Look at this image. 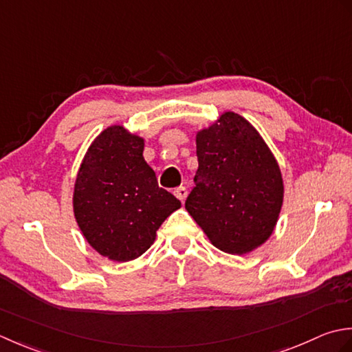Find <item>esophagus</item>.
I'll list each match as a JSON object with an SVG mask.
<instances>
[{
	"label": "esophagus",
	"instance_id": "esophagus-1",
	"mask_svg": "<svg viewBox=\"0 0 352 352\" xmlns=\"http://www.w3.org/2000/svg\"><path fill=\"white\" fill-rule=\"evenodd\" d=\"M173 192H175V196H176L179 200H181L182 204H184V200L186 199V195H188V191H186L185 186H179V188H176Z\"/></svg>",
	"mask_w": 352,
	"mask_h": 352
}]
</instances>
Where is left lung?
Listing matches in <instances>:
<instances>
[{
    "instance_id": "1",
    "label": "left lung",
    "mask_w": 352,
    "mask_h": 352,
    "mask_svg": "<svg viewBox=\"0 0 352 352\" xmlns=\"http://www.w3.org/2000/svg\"><path fill=\"white\" fill-rule=\"evenodd\" d=\"M199 168L185 208L226 254L260 248L281 212L284 184L274 153L256 129L235 112L196 135Z\"/></svg>"
}]
</instances>
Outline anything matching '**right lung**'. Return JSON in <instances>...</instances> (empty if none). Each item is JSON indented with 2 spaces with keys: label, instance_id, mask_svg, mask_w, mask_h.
Wrapping results in <instances>:
<instances>
[{
  "label": "right lung",
  "instance_id": "1",
  "mask_svg": "<svg viewBox=\"0 0 352 352\" xmlns=\"http://www.w3.org/2000/svg\"><path fill=\"white\" fill-rule=\"evenodd\" d=\"M144 138L120 124L92 141L78 168L73 208L78 228L92 249L112 261L141 256L156 231L181 202L160 188L144 161Z\"/></svg>",
  "mask_w": 352,
  "mask_h": 352
}]
</instances>
